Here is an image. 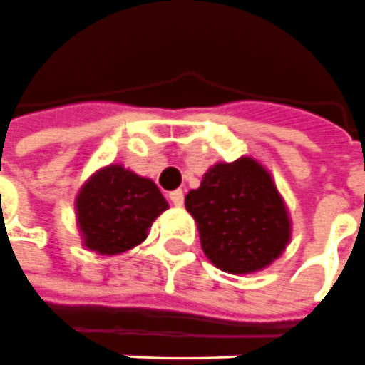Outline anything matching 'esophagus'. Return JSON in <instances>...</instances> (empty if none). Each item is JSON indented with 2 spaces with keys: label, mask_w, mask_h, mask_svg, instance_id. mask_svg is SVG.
Returning a JSON list of instances; mask_svg holds the SVG:
<instances>
[{
  "label": "esophagus",
  "mask_w": 365,
  "mask_h": 365,
  "mask_svg": "<svg viewBox=\"0 0 365 365\" xmlns=\"http://www.w3.org/2000/svg\"><path fill=\"white\" fill-rule=\"evenodd\" d=\"M169 198L175 206H182V204H185V192H182V190H173L169 195Z\"/></svg>",
  "instance_id": "1"
}]
</instances>
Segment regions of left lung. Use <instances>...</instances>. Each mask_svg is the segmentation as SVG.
<instances>
[{
  "label": "left lung",
  "mask_w": 365,
  "mask_h": 365,
  "mask_svg": "<svg viewBox=\"0 0 365 365\" xmlns=\"http://www.w3.org/2000/svg\"><path fill=\"white\" fill-rule=\"evenodd\" d=\"M206 257L226 273L265 269L291 242V218L269 170L252 157L216 163L185 198Z\"/></svg>",
  "instance_id": "1"
}]
</instances>
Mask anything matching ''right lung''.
<instances>
[{"instance_id":"right-lung-1","label":"right lung","mask_w":365,"mask_h":365,"mask_svg":"<svg viewBox=\"0 0 365 365\" xmlns=\"http://www.w3.org/2000/svg\"><path fill=\"white\" fill-rule=\"evenodd\" d=\"M74 206L82 244L100 255H118L141 244L157 216L169 208L151 178L121 165L96 170Z\"/></svg>"}]
</instances>
